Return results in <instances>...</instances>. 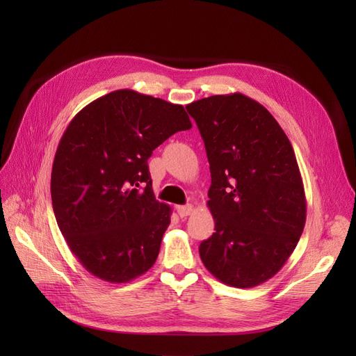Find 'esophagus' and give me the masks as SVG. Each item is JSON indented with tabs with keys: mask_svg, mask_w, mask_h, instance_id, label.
Returning <instances> with one entry per match:
<instances>
[{
	"mask_svg": "<svg viewBox=\"0 0 356 356\" xmlns=\"http://www.w3.org/2000/svg\"><path fill=\"white\" fill-rule=\"evenodd\" d=\"M193 211H195V208H193L191 204H181V207H177V212L181 218L188 217L190 213H193Z\"/></svg>",
	"mask_w": 356,
	"mask_h": 356,
	"instance_id": "obj_1",
	"label": "esophagus"
}]
</instances>
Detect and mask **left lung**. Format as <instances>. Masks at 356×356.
<instances>
[{
  "instance_id": "left-lung-1",
  "label": "left lung",
  "mask_w": 356,
  "mask_h": 356,
  "mask_svg": "<svg viewBox=\"0 0 356 356\" xmlns=\"http://www.w3.org/2000/svg\"><path fill=\"white\" fill-rule=\"evenodd\" d=\"M211 169L215 233L199 246L220 282L252 288L293 254L306 222V196L288 136L261 104L242 93L188 104Z\"/></svg>"
}]
</instances>
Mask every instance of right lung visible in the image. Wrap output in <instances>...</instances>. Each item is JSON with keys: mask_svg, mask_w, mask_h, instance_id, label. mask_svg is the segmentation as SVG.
Wrapping results in <instances>:
<instances>
[{"mask_svg": "<svg viewBox=\"0 0 356 356\" xmlns=\"http://www.w3.org/2000/svg\"><path fill=\"white\" fill-rule=\"evenodd\" d=\"M187 129L184 106L131 89L101 96L70 122L53 160L51 204L93 276L124 284L156 263L172 209L154 197L148 159Z\"/></svg>", "mask_w": 356, "mask_h": 356, "instance_id": "right-lung-1", "label": "right lung"}]
</instances>
